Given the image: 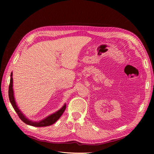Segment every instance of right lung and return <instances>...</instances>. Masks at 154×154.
<instances>
[{"label":"right lung","instance_id":"right-lung-1","mask_svg":"<svg viewBox=\"0 0 154 154\" xmlns=\"http://www.w3.org/2000/svg\"><path fill=\"white\" fill-rule=\"evenodd\" d=\"M13 74L12 72L11 73V78H10V85H9V90H8V94H9V98H10V101L11 102V103L13 107V109H15L16 111L17 114H18V117L20 118V119L23 122H24L26 124L33 126V127H47V126H50L51 125L54 124L60 118V116L62 115L63 113L64 110H66V105L65 104L63 106L61 109H60L58 111H57V112H55L53 114H51L49 116L48 118H46L45 119L40 121V122H31L29 119L26 118L24 115L23 114L21 111L18 109L17 107V105H16L15 98H14V95H13V78H12Z\"/></svg>","mask_w":154,"mask_h":154}]
</instances>
